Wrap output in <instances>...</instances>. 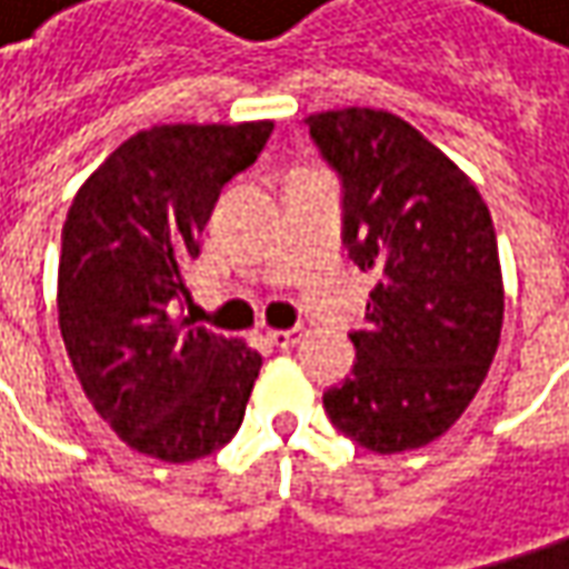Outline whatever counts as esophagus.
<instances>
[{
	"instance_id": "esophagus-1",
	"label": "esophagus",
	"mask_w": 569,
	"mask_h": 569,
	"mask_svg": "<svg viewBox=\"0 0 569 569\" xmlns=\"http://www.w3.org/2000/svg\"><path fill=\"white\" fill-rule=\"evenodd\" d=\"M267 340H270V347H277V350H292V347L302 340V331H299V328H292V331H267Z\"/></svg>"
}]
</instances>
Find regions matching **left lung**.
Wrapping results in <instances>:
<instances>
[{"label":"left lung","instance_id":"8db88e82","mask_svg":"<svg viewBox=\"0 0 569 569\" xmlns=\"http://www.w3.org/2000/svg\"><path fill=\"white\" fill-rule=\"evenodd\" d=\"M343 184V244L379 277L353 372L325 410L369 452L420 449L478 395L503 328L497 232L478 187L408 120L372 108L306 117Z\"/></svg>","mask_w":569,"mask_h":569}]
</instances>
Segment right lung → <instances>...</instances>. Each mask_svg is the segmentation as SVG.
Returning <instances> with one entry per match:
<instances>
[{
	"label": "right lung",
	"mask_w": 569,
	"mask_h": 569,
	"mask_svg": "<svg viewBox=\"0 0 569 569\" xmlns=\"http://www.w3.org/2000/svg\"><path fill=\"white\" fill-rule=\"evenodd\" d=\"M273 133L251 123H164L120 142L62 226L57 309L91 408L130 449L184 465L241 427L260 353L178 318L184 273L222 187Z\"/></svg>",
	"instance_id": "obj_1"
}]
</instances>
